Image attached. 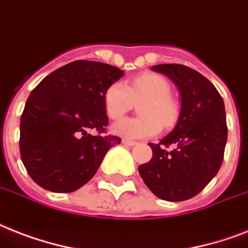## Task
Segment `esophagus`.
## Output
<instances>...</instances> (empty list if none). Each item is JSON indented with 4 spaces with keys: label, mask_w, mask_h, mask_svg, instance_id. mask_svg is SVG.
Here are the masks:
<instances>
[{
    "label": "esophagus",
    "mask_w": 248,
    "mask_h": 248,
    "mask_svg": "<svg viewBox=\"0 0 248 248\" xmlns=\"http://www.w3.org/2000/svg\"><path fill=\"white\" fill-rule=\"evenodd\" d=\"M122 142L125 146H136V145H137V142H136V141H129V140H125V138H124Z\"/></svg>",
    "instance_id": "34e87169"
}]
</instances>
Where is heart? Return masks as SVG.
Instances as JSON below:
<instances>
[{
	"label": "heart",
	"mask_w": 248,
	"mask_h": 248,
	"mask_svg": "<svg viewBox=\"0 0 248 248\" xmlns=\"http://www.w3.org/2000/svg\"><path fill=\"white\" fill-rule=\"evenodd\" d=\"M170 85L166 78L158 74H142L130 80L128 86L116 81L103 93V108L110 119L116 120L130 110L133 101L138 105L140 118L122 119L112 124L111 130L128 140L153 137L163 125L170 128L177 122L178 105L170 97Z\"/></svg>",
	"instance_id": "heart-1"
}]
</instances>
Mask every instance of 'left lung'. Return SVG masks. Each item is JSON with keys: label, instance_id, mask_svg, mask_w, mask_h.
<instances>
[{"label": "left lung", "instance_id": "obj_1", "mask_svg": "<svg viewBox=\"0 0 248 248\" xmlns=\"http://www.w3.org/2000/svg\"><path fill=\"white\" fill-rule=\"evenodd\" d=\"M151 70L177 85L181 111L173 130L159 143H149L153 158L138 172L156 197L181 202L201 193L221 167L228 138L225 106L214 84L193 68L158 64Z\"/></svg>", "mask_w": 248, "mask_h": 248}]
</instances>
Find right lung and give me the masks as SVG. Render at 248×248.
Masks as SVG:
<instances>
[{
	"label": "right lung",
	"instance_id": "1",
	"mask_svg": "<svg viewBox=\"0 0 248 248\" xmlns=\"http://www.w3.org/2000/svg\"><path fill=\"white\" fill-rule=\"evenodd\" d=\"M124 75L118 67L75 61L47 75L27 99L20 118V156L37 185L71 193L93 177L122 140L103 136V93ZM92 129L100 133L94 136Z\"/></svg>",
	"mask_w": 248,
	"mask_h": 248
}]
</instances>
